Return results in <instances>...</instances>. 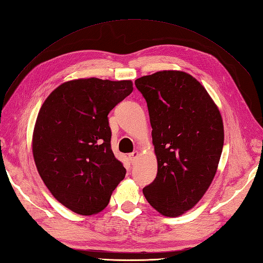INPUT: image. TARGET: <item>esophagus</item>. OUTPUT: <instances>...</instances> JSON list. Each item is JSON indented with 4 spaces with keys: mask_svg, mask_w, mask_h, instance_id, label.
Wrapping results in <instances>:
<instances>
[{
    "mask_svg": "<svg viewBox=\"0 0 263 263\" xmlns=\"http://www.w3.org/2000/svg\"><path fill=\"white\" fill-rule=\"evenodd\" d=\"M138 156H139V152H138V151L133 152V153L129 154V155H128V157H129V161H130L132 163H135L136 158H137Z\"/></svg>",
    "mask_w": 263,
    "mask_h": 263,
    "instance_id": "34e87169",
    "label": "esophagus"
}]
</instances>
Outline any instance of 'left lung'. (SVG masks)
<instances>
[{"label": "left lung", "instance_id": "1", "mask_svg": "<svg viewBox=\"0 0 263 263\" xmlns=\"http://www.w3.org/2000/svg\"><path fill=\"white\" fill-rule=\"evenodd\" d=\"M148 107L157 175L143 189L159 213L175 217L210 187L224 142L219 108L191 74L164 70L135 80Z\"/></svg>", "mask_w": 263, "mask_h": 263}]
</instances>
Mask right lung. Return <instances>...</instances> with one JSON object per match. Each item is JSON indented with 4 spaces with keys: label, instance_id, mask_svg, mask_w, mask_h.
<instances>
[{
    "label": "right lung",
    "instance_id": "right-lung-1",
    "mask_svg": "<svg viewBox=\"0 0 263 263\" xmlns=\"http://www.w3.org/2000/svg\"><path fill=\"white\" fill-rule=\"evenodd\" d=\"M133 91L130 80L63 82L37 114L32 152L36 170L62 205L92 215L109 203L126 170L111 151L108 114Z\"/></svg>",
    "mask_w": 263,
    "mask_h": 263
}]
</instances>
